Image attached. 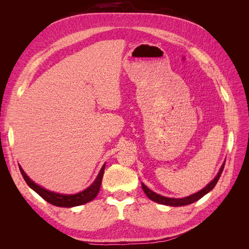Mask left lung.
Here are the masks:
<instances>
[{"instance_id": "1", "label": "left lung", "mask_w": 249, "mask_h": 249, "mask_svg": "<svg viewBox=\"0 0 249 249\" xmlns=\"http://www.w3.org/2000/svg\"><path fill=\"white\" fill-rule=\"evenodd\" d=\"M224 164H225V161L224 163L222 164V166L219 170V172H218V175L216 176V178L211 182L208 186H206L205 188H203L202 190H200L199 192L195 193V194H192L190 195V196H187V197H184V198H170V197H165V196H162V195H159L157 194L156 192L152 191L150 189H148V188L142 183V189L143 191H144V193L146 194V196L152 199L158 203H161V205H166V206H171V207H180V206H186V205H190V203L192 202H195L197 201L198 199H200L203 195H206L207 193H209L211 190L213 189V188L216 186L218 179H219L221 173L223 171V168H224Z\"/></svg>"}]
</instances>
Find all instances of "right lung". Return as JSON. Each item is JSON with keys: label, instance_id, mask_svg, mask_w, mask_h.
<instances>
[{"label": "right lung", "instance_id": "add662e5", "mask_svg": "<svg viewBox=\"0 0 249 249\" xmlns=\"http://www.w3.org/2000/svg\"><path fill=\"white\" fill-rule=\"evenodd\" d=\"M19 166V165H18ZM19 170L22 178L26 180V183L30 188L38 193L40 196L47 200L48 202L52 203V205L57 206V207H66V208H71V207H76V206H81L84 205L86 202L91 201L100 191L101 184H102V179L104 176V170H105V164L103 165V167L101 171L97 175L96 178L94 182L91 184V186H89L87 189L84 191H82L77 194H71V195H66V194H59L55 192H51L49 190L43 189L40 186L35 184L32 179H30V178L26 175L25 171L22 170V168L19 166Z\"/></svg>", "mask_w": 249, "mask_h": 249}]
</instances>
